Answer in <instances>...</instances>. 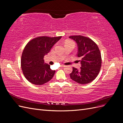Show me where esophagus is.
<instances>
[{"label":"esophagus","instance_id":"1","mask_svg":"<svg viewBox=\"0 0 123 123\" xmlns=\"http://www.w3.org/2000/svg\"><path fill=\"white\" fill-rule=\"evenodd\" d=\"M61 67H62V68H64V67H65L66 66H65V65H62L61 66Z\"/></svg>","mask_w":123,"mask_h":123}]
</instances>
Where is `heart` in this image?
Returning a JSON list of instances; mask_svg holds the SVG:
<instances>
[{"mask_svg": "<svg viewBox=\"0 0 123 123\" xmlns=\"http://www.w3.org/2000/svg\"><path fill=\"white\" fill-rule=\"evenodd\" d=\"M73 43V42H72V41H71V40H68V41H67V42H66L65 44H68V43Z\"/></svg>", "mask_w": 123, "mask_h": 123, "instance_id": "b5f03b06", "label": "heart"}]
</instances>
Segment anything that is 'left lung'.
<instances>
[{
	"label": "left lung",
	"instance_id": "obj_1",
	"mask_svg": "<svg viewBox=\"0 0 123 123\" xmlns=\"http://www.w3.org/2000/svg\"><path fill=\"white\" fill-rule=\"evenodd\" d=\"M75 41L78 47L77 56L80 60V70L73 67L70 76L73 80L80 84L91 82L97 77L102 65V57L97 44L91 39L81 35L70 36Z\"/></svg>",
	"mask_w": 123,
	"mask_h": 123
}]
</instances>
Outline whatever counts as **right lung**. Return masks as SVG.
<instances>
[{"mask_svg":"<svg viewBox=\"0 0 123 123\" xmlns=\"http://www.w3.org/2000/svg\"><path fill=\"white\" fill-rule=\"evenodd\" d=\"M61 38L62 36H40L26 44L21 55V67L25 79L31 83L42 85L52 79L55 71L44 64L43 57Z\"/></svg>","mask_w":123,"mask_h":123,"instance_id":"obj_1","label":"right lung"}]
</instances>
